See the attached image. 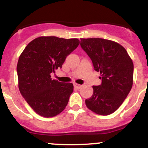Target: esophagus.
Listing matches in <instances>:
<instances>
[{
	"label": "esophagus",
	"mask_w": 148,
	"mask_h": 148,
	"mask_svg": "<svg viewBox=\"0 0 148 148\" xmlns=\"http://www.w3.org/2000/svg\"><path fill=\"white\" fill-rule=\"evenodd\" d=\"M74 88H76V89H80V88L82 87V86H81V85H79L77 84H74Z\"/></svg>",
	"instance_id": "1"
}]
</instances>
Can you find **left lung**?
<instances>
[{"label": "left lung", "instance_id": "1", "mask_svg": "<svg viewBox=\"0 0 148 148\" xmlns=\"http://www.w3.org/2000/svg\"><path fill=\"white\" fill-rule=\"evenodd\" d=\"M81 47L100 72L101 84L93 86L86 106L97 114L110 115L123 103L133 85L134 64L120 44L101 38L81 39Z\"/></svg>", "mask_w": 148, "mask_h": 148}]
</instances>
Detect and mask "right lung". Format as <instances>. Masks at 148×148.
Instances as JSON below:
<instances>
[{"instance_id": "add662e5", "label": "right lung", "mask_w": 148, "mask_h": 148, "mask_svg": "<svg viewBox=\"0 0 148 148\" xmlns=\"http://www.w3.org/2000/svg\"><path fill=\"white\" fill-rule=\"evenodd\" d=\"M79 43L76 38L40 37L30 42L20 55L16 67L19 91L38 115L54 117L67 105L74 86L52 79L51 74L62 67L66 57Z\"/></svg>"}]
</instances>
